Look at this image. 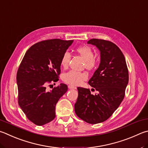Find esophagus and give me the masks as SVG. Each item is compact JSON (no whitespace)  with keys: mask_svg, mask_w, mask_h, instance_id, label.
Masks as SVG:
<instances>
[{"mask_svg":"<svg viewBox=\"0 0 148 148\" xmlns=\"http://www.w3.org/2000/svg\"><path fill=\"white\" fill-rule=\"evenodd\" d=\"M68 87H69V89H76V87H73V86H72V85H69Z\"/></svg>","mask_w":148,"mask_h":148,"instance_id":"34e87169","label":"esophagus"}]
</instances>
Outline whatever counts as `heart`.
I'll use <instances>...</instances> for the list:
<instances>
[{
  "label": "heart",
  "instance_id": "heart-1",
  "mask_svg": "<svg viewBox=\"0 0 148 148\" xmlns=\"http://www.w3.org/2000/svg\"><path fill=\"white\" fill-rule=\"evenodd\" d=\"M76 52L84 59L85 66L87 70H92L95 68L97 64L96 59L94 57L95 53L92 48L88 46H82L76 48ZM71 60V53L69 52H65L61 58L60 65L63 69H66L69 66ZM87 76L85 72L70 71L63 74L62 79L65 83L73 86L79 85L87 79Z\"/></svg>",
  "mask_w": 148,
  "mask_h": 148
}]
</instances>
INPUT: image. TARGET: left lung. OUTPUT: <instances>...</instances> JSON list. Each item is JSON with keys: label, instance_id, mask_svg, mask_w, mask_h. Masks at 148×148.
<instances>
[{"label": "left lung", "instance_id": "8db88e82", "mask_svg": "<svg viewBox=\"0 0 148 148\" xmlns=\"http://www.w3.org/2000/svg\"><path fill=\"white\" fill-rule=\"evenodd\" d=\"M88 44L100 52V63L88 83L98 93L77 87L78 97L74 105L79 119L92 124L103 122L113 114L123 100L129 82L128 69L122 51L113 42L92 39Z\"/></svg>", "mask_w": 148, "mask_h": 148}]
</instances>
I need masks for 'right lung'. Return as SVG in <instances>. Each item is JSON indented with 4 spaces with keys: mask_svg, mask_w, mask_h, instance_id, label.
Masks as SVG:
<instances>
[{
    "mask_svg": "<svg viewBox=\"0 0 148 148\" xmlns=\"http://www.w3.org/2000/svg\"><path fill=\"white\" fill-rule=\"evenodd\" d=\"M72 42L59 39L37 42L26 51L18 67V103L28 120L37 125L55 119L56 105L68 89L64 83L50 91L47 87L59 80L61 58Z\"/></svg>",
    "mask_w": 148,
    "mask_h": 148,
    "instance_id": "obj_1",
    "label": "right lung"
}]
</instances>
